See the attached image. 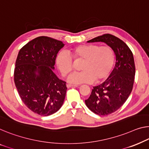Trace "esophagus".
<instances>
[{
  "mask_svg": "<svg viewBox=\"0 0 149 149\" xmlns=\"http://www.w3.org/2000/svg\"><path fill=\"white\" fill-rule=\"evenodd\" d=\"M77 85H74V84H67V87L68 88H75V87H77Z\"/></svg>",
  "mask_w": 149,
  "mask_h": 149,
  "instance_id": "esophagus-1",
  "label": "esophagus"
}]
</instances>
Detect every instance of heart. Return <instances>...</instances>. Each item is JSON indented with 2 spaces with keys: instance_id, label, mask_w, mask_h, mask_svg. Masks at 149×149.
<instances>
[{
  "instance_id": "1",
  "label": "heart",
  "mask_w": 149,
  "mask_h": 149,
  "mask_svg": "<svg viewBox=\"0 0 149 149\" xmlns=\"http://www.w3.org/2000/svg\"><path fill=\"white\" fill-rule=\"evenodd\" d=\"M70 53L75 60H82L80 65L82 71L72 74L68 77L70 83L100 82L108 77L114 64V52L108 46L84 44L72 48ZM71 56L69 53L61 52L56 57L57 67L63 76L68 75L74 69Z\"/></svg>"
}]
</instances>
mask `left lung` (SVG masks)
Segmentation results:
<instances>
[{
    "label": "left lung",
    "mask_w": 149,
    "mask_h": 149,
    "mask_svg": "<svg viewBox=\"0 0 149 149\" xmlns=\"http://www.w3.org/2000/svg\"><path fill=\"white\" fill-rule=\"evenodd\" d=\"M104 42L112 49L116 57L114 70L106 80L92 89L87 107L95 114L106 116L118 110L132 92L135 75V65L132 53L120 39L109 33L88 41Z\"/></svg>",
    "instance_id": "8db88e82"
}]
</instances>
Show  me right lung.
<instances>
[{
    "instance_id": "obj_1",
    "label": "right lung",
    "mask_w": 149,
    "mask_h": 149,
    "mask_svg": "<svg viewBox=\"0 0 149 149\" xmlns=\"http://www.w3.org/2000/svg\"><path fill=\"white\" fill-rule=\"evenodd\" d=\"M64 44L41 36L20 49L14 81L20 97L29 109L41 116L54 114L63 105L67 86L53 72L57 53Z\"/></svg>"
}]
</instances>
